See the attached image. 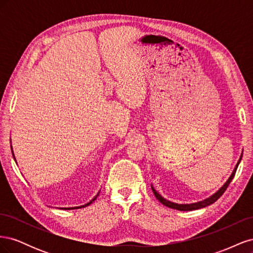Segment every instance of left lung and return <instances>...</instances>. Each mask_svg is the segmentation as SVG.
I'll return each instance as SVG.
<instances>
[{"instance_id": "obj_1", "label": "left lung", "mask_w": 253, "mask_h": 253, "mask_svg": "<svg viewBox=\"0 0 253 253\" xmlns=\"http://www.w3.org/2000/svg\"><path fill=\"white\" fill-rule=\"evenodd\" d=\"M242 156H243V153H242V155H241V157H240V159H239V162H237V164H236V166H235V168H234V170H233L232 174L230 175V177L228 178V180L224 183V186L221 187V188L217 191L216 193H214L213 195H211V196L208 197V198H206V200H204V201H202V202H197V203H193V204H176V203H172V202H170V201H167L166 198H164L162 195H160V194L157 192V191L154 189V187H153V186H152V190H153V192H154V195L156 196L157 200H158L160 203H162L163 205H165V206H167V207H169V208H172V209H175V210H179V211H192V210H197V209H201V208H205V207L209 206V205H211V204H213V203H215V202L218 200V198L224 194L226 189H227L228 186H229V183L231 182V180H232L233 177H234L237 167H239V165H240V163H241Z\"/></svg>"}]
</instances>
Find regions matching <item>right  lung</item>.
<instances>
[{"mask_svg":"<svg viewBox=\"0 0 253 253\" xmlns=\"http://www.w3.org/2000/svg\"><path fill=\"white\" fill-rule=\"evenodd\" d=\"M11 152H12V156H13V158H14V154H13V151H12V147H11ZM14 162H16V158H14ZM99 195V193L93 198V200H91L89 203H87V204H85V205H82V206H79V207H72V208H61V209H64V210H72V209H79V208H84V207H86V206H88V205H90L91 203H93L96 198H97V196Z\"/></svg>","mask_w":253,"mask_h":253,"instance_id":"obj_1","label":"right lung"}]
</instances>
